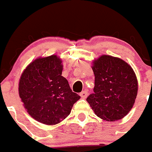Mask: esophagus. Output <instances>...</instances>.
Returning <instances> with one entry per match:
<instances>
[{"mask_svg":"<svg viewBox=\"0 0 152 152\" xmlns=\"http://www.w3.org/2000/svg\"><path fill=\"white\" fill-rule=\"evenodd\" d=\"M80 97H83V98H86V97H87V95H88V92H87L86 91H83L82 92L80 93Z\"/></svg>","mask_w":152,"mask_h":152,"instance_id":"esophagus-1","label":"esophagus"}]
</instances>
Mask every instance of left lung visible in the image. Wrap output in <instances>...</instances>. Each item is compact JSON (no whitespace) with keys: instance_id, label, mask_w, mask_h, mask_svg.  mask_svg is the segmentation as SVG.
<instances>
[{"instance_id":"1","label":"left lung","mask_w":152,"mask_h":152,"mask_svg":"<svg viewBox=\"0 0 152 152\" xmlns=\"http://www.w3.org/2000/svg\"><path fill=\"white\" fill-rule=\"evenodd\" d=\"M94 93L86 100L97 117L106 121L124 118L137 94V80L133 69L121 58L101 55L93 61Z\"/></svg>"}]
</instances>
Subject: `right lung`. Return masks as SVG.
Instances as JSON below:
<instances>
[{"label":"right lung","instance_id":"right-lung-1","mask_svg":"<svg viewBox=\"0 0 152 152\" xmlns=\"http://www.w3.org/2000/svg\"><path fill=\"white\" fill-rule=\"evenodd\" d=\"M62 71V61L53 55L33 61L20 76L19 96L28 115L41 124H59L80 98L72 91Z\"/></svg>","mask_w":152,"mask_h":152}]
</instances>
